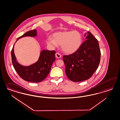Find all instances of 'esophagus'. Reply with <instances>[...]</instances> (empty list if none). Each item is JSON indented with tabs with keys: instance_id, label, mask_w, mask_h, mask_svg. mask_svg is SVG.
<instances>
[{
	"instance_id": "1",
	"label": "esophagus",
	"mask_w": 120,
	"mask_h": 120,
	"mask_svg": "<svg viewBox=\"0 0 120 120\" xmlns=\"http://www.w3.org/2000/svg\"><path fill=\"white\" fill-rule=\"evenodd\" d=\"M56 58H60L61 57V55L60 54V53H59V52H57V53H56Z\"/></svg>"
}]
</instances>
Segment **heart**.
I'll list each match as a JSON object with an SVG mask.
<instances>
[{
	"instance_id": "1",
	"label": "heart",
	"mask_w": 120,
	"mask_h": 120,
	"mask_svg": "<svg viewBox=\"0 0 120 120\" xmlns=\"http://www.w3.org/2000/svg\"><path fill=\"white\" fill-rule=\"evenodd\" d=\"M52 38L47 39V45L52 47L61 45L62 50L67 53L75 52L82 43L81 34L77 31L59 32L53 34Z\"/></svg>"
}]
</instances>
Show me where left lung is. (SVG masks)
<instances>
[{
    "label": "left lung",
    "instance_id": "1",
    "mask_svg": "<svg viewBox=\"0 0 120 120\" xmlns=\"http://www.w3.org/2000/svg\"><path fill=\"white\" fill-rule=\"evenodd\" d=\"M86 40L78 50L63 57L68 78L75 82L86 80L97 70L100 61L101 52L98 40L92 34L85 33Z\"/></svg>",
    "mask_w": 120,
    "mask_h": 120
}]
</instances>
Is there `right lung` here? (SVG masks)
Returning <instances> with one entry per match:
<instances>
[{
    "instance_id": "1",
    "label": "right lung",
    "mask_w": 120,
    "mask_h": 120,
    "mask_svg": "<svg viewBox=\"0 0 120 120\" xmlns=\"http://www.w3.org/2000/svg\"><path fill=\"white\" fill-rule=\"evenodd\" d=\"M37 30L28 31L18 38L16 42L20 38L24 37H35ZM14 45L11 50L12 62L15 69L20 77L26 81L33 82H41L49 73L52 63L56 60L54 50H44L41 53L38 61L29 66H22L16 61L14 53Z\"/></svg>"
}]
</instances>
